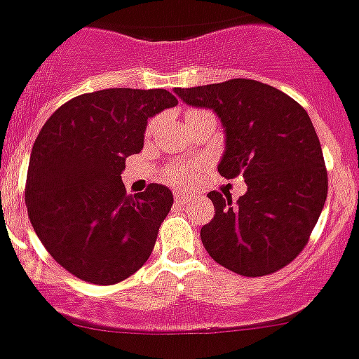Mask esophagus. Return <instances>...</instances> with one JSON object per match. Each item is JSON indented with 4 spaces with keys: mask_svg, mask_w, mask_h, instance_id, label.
Wrapping results in <instances>:
<instances>
[{
    "mask_svg": "<svg viewBox=\"0 0 359 359\" xmlns=\"http://www.w3.org/2000/svg\"><path fill=\"white\" fill-rule=\"evenodd\" d=\"M174 199H176L177 204L190 203V197L189 196H183V194H176V197H174Z\"/></svg>",
    "mask_w": 359,
    "mask_h": 359,
    "instance_id": "1",
    "label": "esophagus"
}]
</instances>
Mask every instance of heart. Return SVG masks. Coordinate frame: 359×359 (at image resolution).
Masks as SVG:
<instances>
[{"label":"heart","mask_w":359,"mask_h":359,"mask_svg":"<svg viewBox=\"0 0 359 359\" xmlns=\"http://www.w3.org/2000/svg\"><path fill=\"white\" fill-rule=\"evenodd\" d=\"M167 182H170L176 187H187L194 182V170L185 165H172L165 172Z\"/></svg>","instance_id":"1"}]
</instances>
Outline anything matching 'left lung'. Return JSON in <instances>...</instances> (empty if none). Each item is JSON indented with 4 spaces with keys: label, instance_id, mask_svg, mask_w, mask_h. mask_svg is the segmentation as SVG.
<instances>
[{
    "label": "left lung",
    "instance_id": "1",
    "mask_svg": "<svg viewBox=\"0 0 359 359\" xmlns=\"http://www.w3.org/2000/svg\"><path fill=\"white\" fill-rule=\"evenodd\" d=\"M192 107L220 119L225 149L218 172L243 176L247 192H210L215 217L201 229L208 254L243 276H262L294 261L327 196L323 149L305 109L284 91L252 79L174 88Z\"/></svg>",
    "mask_w": 359,
    "mask_h": 359
}]
</instances>
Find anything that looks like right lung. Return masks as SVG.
<instances>
[{"instance_id":"1","label":"right lung","mask_w":359,"mask_h":359,"mask_svg":"<svg viewBox=\"0 0 359 359\" xmlns=\"http://www.w3.org/2000/svg\"><path fill=\"white\" fill-rule=\"evenodd\" d=\"M174 105L167 90L111 88L72 98L42 126L26 206L43 247L77 278L118 284L151 255L172 192L151 183L126 196L121 172L141 153L148 119Z\"/></svg>"}]
</instances>
